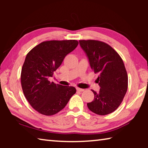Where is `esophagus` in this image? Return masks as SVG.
I'll list each match as a JSON object with an SVG mask.
<instances>
[{
	"instance_id": "34e87169",
	"label": "esophagus",
	"mask_w": 148,
	"mask_h": 148,
	"mask_svg": "<svg viewBox=\"0 0 148 148\" xmlns=\"http://www.w3.org/2000/svg\"><path fill=\"white\" fill-rule=\"evenodd\" d=\"M76 90H77V91H79V92H82V91H84V89H81V88H79V87H77Z\"/></svg>"
}]
</instances>
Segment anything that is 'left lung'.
<instances>
[{
  "label": "left lung",
  "instance_id": "1",
  "mask_svg": "<svg viewBox=\"0 0 148 148\" xmlns=\"http://www.w3.org/2000/svg\"><path fill=\"white\" fill-rule=\"evenodd\" d=\"M86 52L91 68L99 74L101 89L92 90L94 100L87 103L93 113L104 116L114 112L123 100L128 87V76L123 61L116 50L105 42L95 40H79Z\"/></svg>",
  "mask_w": 148,
  "mask_h": 148
}]
</instances>
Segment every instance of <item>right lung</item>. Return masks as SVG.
Returning a JSON list of instances; mask_svg holds the SVG:
<instances>
[{
    "instance_id": "add662e5",
    "label": "right lung",
    "mask_w": 148,
    "mask_h": 148,
    "mask_svg": "<svg viewBox=\"0 0 148 148\" xmlns=\"http://www.w3.org/2000/svg\"><path fill=\"white\" fill-rule=\"evenodd\" d=\"M77 45L76 40L45 41L27 53L21 69V87L29 104L40 114L58 113L76 93L75 87L56 84L49 78Z\"/></svg>"
}]
</instances>
